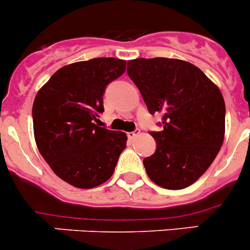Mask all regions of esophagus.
I'll use <instances>...</instances> for the list:
<instances>
[{
	"label": "esophagus",
	"instance_id": "34e87169",
	"mask_svg": "<svg viewBox=\"0 0 250 250\" xmlns=\"http://www.w3.org/2000/svg\"><path fill=\"white\" fill-rule=\"evenodd\" d=\"M140 134V130L139 129H137V130H134V132H128L127 133V135H128V138H129V139H134L135 137H138V135Z\"/></svg>",
	"mask_w": 250,
	"mask_h": 250
}]
</instances>
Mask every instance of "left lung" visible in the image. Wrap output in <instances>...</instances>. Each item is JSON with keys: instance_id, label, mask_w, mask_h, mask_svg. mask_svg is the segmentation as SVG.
<instances>
[{"instance_id": "left-lung-1", "label": "left lung", "mask_w": 250, "mask_h": 250, "mask_svg": "<svg viewBox=\"0 0 250 250\" xmlns=\"http://www.w3.org/2000/svg\"><path fill=\"white\" fill-rule=\"evenodd\" d=\"M127 72L151 113L162 112L164 130L151 132L156 151L143 160L149 178L183 189L205 173L225 139V100L202 69L177 58L128 61Z\"/></svg>"}]
</instances>
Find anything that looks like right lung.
<instances>
[{
  "instance_id": "right-lung-1",
  "label": "right lung",
  "mask_w": 250,
  "mask_h": 250,
  "mask_svg": "<svg viewBox=\"0 0 250 250\" xmlns=\"http://www.w3.org/2000/svg\"><path fill=\"white\" fill-rule=\"evenodd\" d=\"M127 61L99 57L67 64L52 74L33 104L36 146L56 176L81 189L105 183L127 145V134L95 125L106 85Z\"/></svg>"
}]
</instances>
